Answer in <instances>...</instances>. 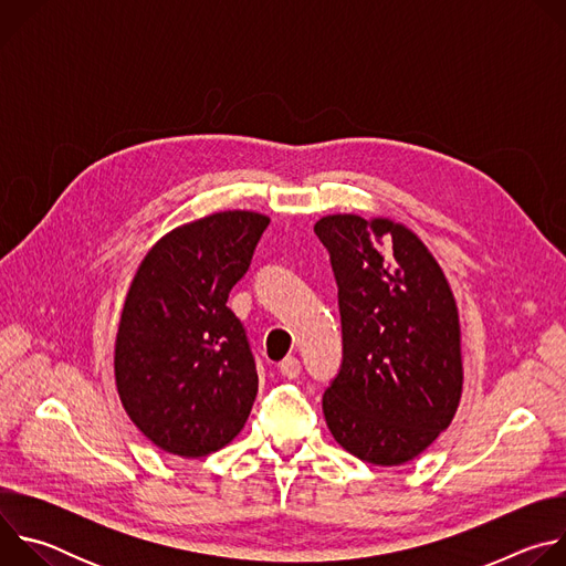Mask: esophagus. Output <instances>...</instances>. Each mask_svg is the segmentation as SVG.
Listing matches in <instances>:
<instances>
[{
    "label": "esophagus",
    "mask_w": 566,
    "mask_h": 566,
    "mask_svg": "<svg viewBox=\"0 0 566 566\" xmlns=\"http://www.w3.org/2000/svg\"><path fill=\"white\" fill-rule=\"evenodd\" d=\"M300 371H302V365H300V360H297L295 356H286V358L280 363V374H282L284 378H289V380L297 378Z\"/></svg>",
    "instance_id": "1"
}]
</instances>
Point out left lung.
Instances as JSON below:
<instances>
[{
  "mask_svg": "<svg viewBox=\"0 0 566 566\" xmlns=\"http://www.w3.org/2000/svg\"><path fill=\"white\" fill-rule=\"evenodd\" d=\"M338 284L343 363L322 396L334 439L376 465L419 457L461 398L459 315L423 241L389 219L315 223Z\"/></svg>",
  "mask_w": 566,
  "mask_h": 566,
  "instance_id": "1",
  "label": "left lung"
}]
</instances>
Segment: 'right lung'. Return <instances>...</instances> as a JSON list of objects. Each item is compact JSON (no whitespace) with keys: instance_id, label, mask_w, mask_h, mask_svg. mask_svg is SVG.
<instances>
[{"instance_id":"1","label":"right lung","mask_w":566,"mask_h":566,"mask_svg":"<svg viewBox=\"0 0 566 566\" xmlns=\"http://www.w3.org/2000/svg\"><path fill=\"white\" fill-rule=\"evenodd\" d=\"M269 217L228 210L166 234L143 260L116 336V387L134 426L160 450L197 459L244 428L258 365L226 306Z\"/></svg>"}]
</instances>
